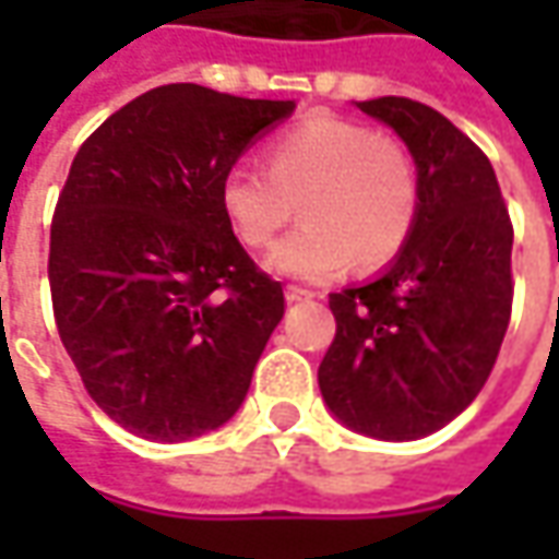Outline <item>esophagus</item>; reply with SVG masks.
I'll return each instance as SVG.
<instances>
[{
  "instance_id": "34e87169",
  "label": "esophagus",
  "mask_w": 559,
  "mask_h": 559,
  "mask_svg": "<svg viewBox=\"0 0 559 559\" xmlns=\"http://www.w3.org/2000/svg\"><path fill=\"white\" fill-rule=\"evenodd\" d=\"M313 292L301 289V286H286V301H311Z\"/></svg>"
}]
</instances>
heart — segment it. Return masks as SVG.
Wrapping results in <instances>:
<instances>
[{"instance_id": "b5f03b06", "label": "heart", "mask_w": 559, "mask_h": 559, "mask_svg": "<svg viewBox=\"0 0 559 559\" xmlns=\"http://www.w3.org/2000/svg\"><path fill=\"white\" fill-rule=\"evenodd\" d=\"M217 204L239 246L267 248L292 221L305 224L270 254V267L298 280L376 270L411 242L419 214L417 164L404 142L360 120L311 118L264 145V170L233 164Z\"/></svg>"}]
</instances>
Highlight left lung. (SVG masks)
<instances>
[{
	"label": "left lung",
	"mask_w": 559,
	"mask_h": 559,
	"mask_svg": "<svg viewBox=\"0 0 559 559\" xmlns=\"http://www.w3.org/2000/svg\"><path fill=\"white\" fill-rule=\"evenodd\" d=\"M407 142L419 180L411 242L379 280L330 295L320 392L355 432L423 439L483 392L513 308V224L485 152L436 108L357 102Z\"/></svg>",
	"instance_id": "1"
}]
</instances>
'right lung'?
Returning <instances> with one entry per match:
<instances>
[{
	"mask_svg": "<svg viewBox=\"0 0 559 559\" xmlns=\"http://www.w3.org/2000/svg\"><path fill=\"white\" fill-rule=\"evenodd\" d=\"M292 108L167 83L71 164L49 239L55 326L90 397L142 439L224 426L283 320V286L229 233L217 186Z\"/></svg>",
	"mask_w": 559,
	"mask_h": 559,
	"instance_id": "add662e5",
	"label": "right lung"
}]
</instances>
